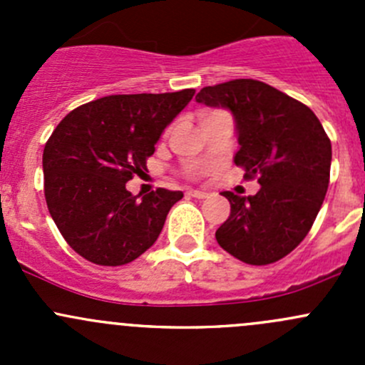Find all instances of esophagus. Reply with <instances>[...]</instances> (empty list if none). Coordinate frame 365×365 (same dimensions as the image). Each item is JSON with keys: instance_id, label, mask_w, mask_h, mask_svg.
<instances>
[{"instance_id": "obj_1", "label": "esophagus", "mask_w": 365, "mask_h": 365, "mask_svg": "<svg viewBox=\"0 0 365 365\" xmlns=\"http://www.w3.org/2000/svg\"><path fill=\"white\" fill-rule=\"evenodd\" d=\"M189 196L196 197V200H206V197H210V194L203 192V190H189Z\"/></svg>"}]
</instances>
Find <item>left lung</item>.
<instances>
[{
	"instance_id": "obj_1",
	"label": "left lung",
	"mask_w": 365,
	"mask_h": 365,
	"mask_svg": "<svg viewBox=\"0 0 365 365\" xmlns=\"http://www.w3.org/2000/svg\"><path fill=\"white\" fill-rule=\"evenodd\" d=\"M196 101L226 108L237 121L235 164L257 178L254 196L224 190L231 205L215 231L220 247L247 264H270L307 237L325 200L332 145L305 104L254 79L206 86Z\"/></svg>"
}]
</instances>
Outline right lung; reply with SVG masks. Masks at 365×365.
Masks as SVG:
<instances>
[{
	"label": "right lung",
	"instance_id": "obj_1",
	"mask_svg": "<svg viewBox=\"0 0 365 365\" xmlns=\"http://www.w3.org/2000/svg\"><path fill=\"white\" fill-rule=\"evenodd\" d=\"M196 90L109 95L70 111L43 148V194L54 224L84 259L120 267L152 247L182 190L139 200L125 183L145 175L164 128Z\"/></svg>",
	"mask_w": 365,
	"mask_h": 365
}]
</instances>
